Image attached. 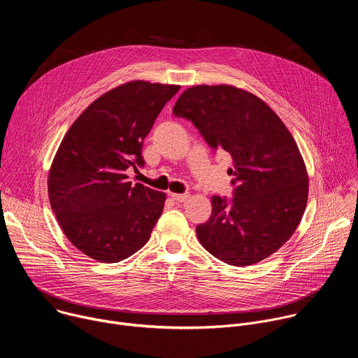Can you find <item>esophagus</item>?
<instances>
[{
    "label": "esophagus",
    "instance_id": "1",
    "mask_svg": "<svg viewBox=\"0 0 358 358\" xmlns=\"http://www.w3.org/2000/svg\"><path fill=\"white\" fill-rule=\"evenodd\" d=\"M173 199L178 201V202H185L188 198H189V194L185 192V194H171Z\"/></svg>",
    "mask_w": 358,
    "mask_h": 358
}]
</instances>
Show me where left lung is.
Wrapping results in <instances>:
<instances>
[{
	"label": "left lung",
	"mask_w": 358,
	"mask_h": 358,
	"mask_svg": "<svg viewBox=\"0 0 358 358\" xmlns=\"http://www.w3.org/2000/svg\"><path fill=\"white\" fill-rule=\"evenodd\" d=\"M208 145L231 156V201L214 195L210 221L196 227L201 245L228 265L258 264L293 235L309 195L299 147L262 99L231 85H198L173 109Z\"/></svg>",
	"instance_id": "left-lung-1"
}]
</instances>
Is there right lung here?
<instances>
[{
    "label": "right lung",
    "mask_w": 358,
    "mask_h": 358,
    "mask_svg": "<svg viewBox=\"0 0 358 358\" xmlns=\"http://www.w3.org/2000/svg\"><path fill=\"white\" fill-rule=\"evenodd\" d=\"M178 85L131 80L97 97L66 131L48 176L50 208L89 258L115 264L141 249L166 194L129 181L143 140Z\"/></svg>",
    "instance_id": "add662e5"
}]
</instances>
